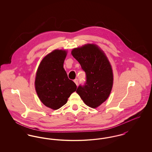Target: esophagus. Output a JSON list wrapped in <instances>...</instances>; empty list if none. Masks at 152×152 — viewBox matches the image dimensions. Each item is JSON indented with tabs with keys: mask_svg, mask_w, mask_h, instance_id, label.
Wrapping results in <instances>:
<instances>
[{
	"mask_svg": "<svg viewBox=\"0 0 152 152\" xmlns=\"http://www.w3.org/2000/svg\"><path fill=\"white\" fill-rule=\"evenodd\" d=\"M74 82L75 83V84H76L77 86L78 85V83H78V80L77 79L74 80Z\"/></svg>",
	"mask_w": 152,
	"mask_h": 152,
	"instance_id": "34e87169",
	"label": "esophagus"
}]
</instances>
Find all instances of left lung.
Instances as JSON below:
<instances>
[{"mask_svg":"<svg viewBox=\"0 0 152 152\" xmlns=\"http://www.w3.org/2000/svg\"><path fill=\"white\" fill-rule=\"evenodd\" d=\"M72 55L86 75L84 84L80 85L76 92L88 107L97 108L108 99L113 86V76L109 61L94 44L74 48Z\"/></svg>","mask_w":152,"mask_h":152,"instance_id":"obj_1","label":"left lung"}]
</instances>
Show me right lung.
I'll list each match as a JSON object with an SVG mask.
<instances>
[{"instance_id": "add662e5", "label": "right lung", "mask_w": 152, "mask_h": 152, "mask_svg": "<svg viewBox=\"0 0 152 152\" xmlns=\"http://www.w3.org/2000/svg\"><path fill=\"white\" fill-rule=\"evenodd\" d=\"M66 56L65 51H52L44 58L36 72L35 84L38 97L44 105L54 110L65 105L77 88L63 68Z\"/></svg>"}]
</instances>
